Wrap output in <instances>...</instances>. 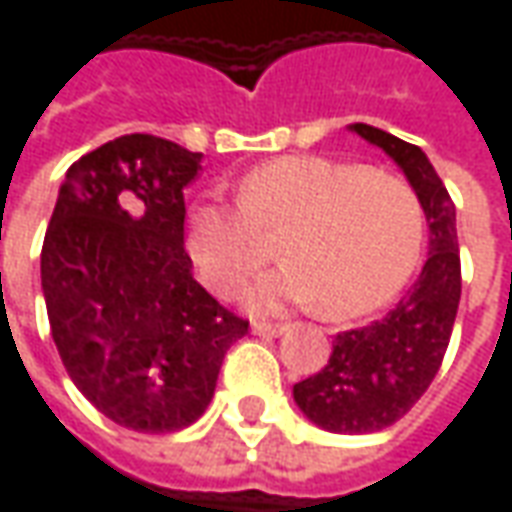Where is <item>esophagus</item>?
I'll use <instances>...</instances> for the list:
<instances>
[{
    "label": "esophagus",
    "mask_w": 512,
    "mask_h": 512,
    "mask_svg": "<svg viewBox=\"0 0 512 512\" xmlns=\"http://www.w3.org/2000/svg\"><path fill=\"white\" fill-rule=\"evenodd\" d=\"M252 333L266 336V339H274V336H283L285 325L283 322H252Z\"/></svg>",
    "instance_id": "34e87169"
}]
</instances>
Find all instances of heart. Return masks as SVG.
<instances>
[{"label":"heart","mask_w":512,"mask_h":512,"mask_svg":"<svg viewBox=\"0 0 512 512\" xmlns=\"http://www.w3.org/2000/svg\"><path fill=\"white\" fill-rule=\"evenodd\" d=\"M426 212L412 184L325 156H280L238 187V210L201 204L190 215V255L221 294H238L271 260H288L252 291L257 308L314 302L350 319L389 302L415 271Z\"/></svg>","instance_id":"obj_1"}]
</instances>
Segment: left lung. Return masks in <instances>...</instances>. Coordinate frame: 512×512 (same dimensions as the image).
<instances>
[{
    "label": "left lung",
    "instance_id": "8db88e82",
    "mask_svg": "<svg viewBox=\"0 0 512 512\" xmlns=\"http://www.w3.org/2000/svg\"><path fill=\"white\" fill-rule=\"evenodd\" d=\"M350 128L384 148L415 187L429 224V260L384 319L336 333L328 364L294 384V401L325 431L370 434L401 420L443 364L462 294L460 243L454 201L426 154L373 125Z\"/></svg>",
    "mask_w": 512,
    "mask_h": 512
}]
</instances>
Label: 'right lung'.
<instances>
[{"label": "right lung", "instance_id": "add662e5", "mask_svg": "<svg viewBox=\"0 0 512 512\" xmlns=\"http://www.w3.org/2000/svg\"><path fill=\"white\" fill-rule=\"evenodd\" d=\"M201 154L125 134L66 170L41 246L52 342L97 412L142 434L187 429L249 322L193 280L184 187Z\"/></svg>", "mask_w": 512, "mask_h": 512}]
</instances>
